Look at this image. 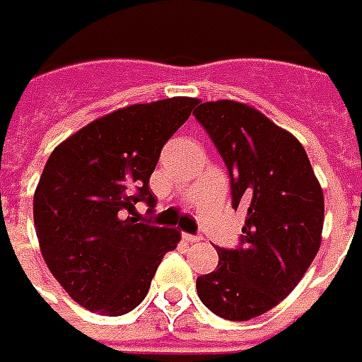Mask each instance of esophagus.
Here are the masks:
<instances>
[{
  "label": "esophagus",
  "mask_w": 362,
  "mask_h": 362,
  "mask_svg": "<svg viewBox=\"0 0 362 362\" xmlns=\"http://www.w3.org/2000/svg\"><path fill=\"white\" fill-rule=\"evenodd\" d=\"M183 240H185L187 243H197V242H201V238H199V235H191V234H183Z\"/></svg>",
  "instance_id": "esophagus-1"
}]
</instances>
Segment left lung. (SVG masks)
Segmentation results:
<instances>
[{
    "instance_id": "obj_1",
    "label": "left lung",
    "mask_w": 362,
    "mask_h": 362,
    "mask_svg": "<svg viewBox=\"0 0 362 362\" xmlns=\"http://www.w3.org/2000/svg\"><path fill=\"white\" fill-rule=\"evenodd\" d=\"M226 163L232 206L245 209L243 247L220 250L218 269L197 279L216 316L245 322L284 300L322 245L324 191L304 146L255 107L206 101L193 112Z\"/></svg>"
}]
</instances>
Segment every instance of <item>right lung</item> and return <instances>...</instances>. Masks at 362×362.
<instances>
[{"label":"right lung","instance_id":"right-lung-1","mask_svg":"<svg viewBox=\"0 0 362 362\" xmlns=\"http://www.w3.org/2000/svg\"><path fill=\"white\" fill-rule=\"evenodd\" d=\"M194 97L128 105L103 115L54 148L33 201L40 253L79 306L122 316L150 291L163 255L181 234L142 224L136 202H156L148 187L160 152L189 117Z\"/></svg>","mask_w":362,"mask_h":362}]
</instances>
